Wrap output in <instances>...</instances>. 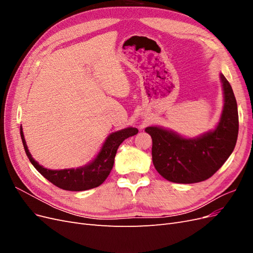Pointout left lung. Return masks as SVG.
I'll return each instance as SVG.
<instances>
[{"instance_id": "1", "label": "left lung", "mask_w": 253, "mask_h": 253, "mask_svg": "<svg viewBox=\"0 0 253 253\" xmlns=\"http://www.w3.org/2000/svg\"><path fill=\"white\" fill-rule=\"evenodd\" d=\"M224 106L217 126L197 137H183L163 126H148L152 137V160L167 180L194 183L210 178L231 155L239 134L237 104L230 83L219 74Z\"/></svg>"}]
</instances>
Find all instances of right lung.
<instances>
[{
	"instance_id": "1",
	"label": "right lung",
	"mask_w": 253,
	"mask_h": 253,
	"mask_svg": "<svg viewBox=\"0 0 253 253\" xmlns=\"http://www.w3.org/2000/svg\"><path fill=\"white\" fill-rule=\"evenodd\" d=\"M20 131L26 155L38 172L58 188L67 191H85L100 186L113 169L114 159L119 145L125 139L138 133V129L132 126L119 129L106 137L100 151L90 163L76 169L71 168V169L50 170L39 165L33 158L27 148L22 126Z\"/></svg>"
}]
</instances>
